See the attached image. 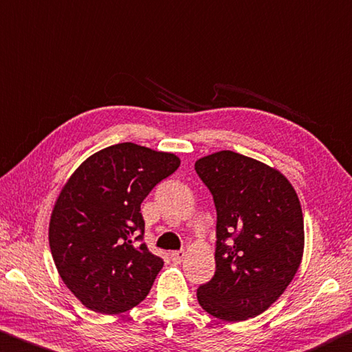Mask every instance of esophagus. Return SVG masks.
<instances>
[{
  "mask_svg": "<svg viewBox=\"0 0 352 352\" xmlns=\"http://www.w3.org/2000/svg\"><path fill=\"white\" fill-rule=\"evenodd\" d=\"M184 256H186V252L184 250H176V252H171V261L173 263H181L184 260Z\"/></svg>",
  "mask_w": 352,
  "mask_h": 352,
  "instance_id": "34e87169",
  "label": "esophagus"
}]
</instances>
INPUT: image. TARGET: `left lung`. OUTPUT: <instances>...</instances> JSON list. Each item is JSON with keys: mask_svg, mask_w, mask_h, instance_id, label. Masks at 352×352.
Segmentation results:
<instances>
[{"mask_svg": "<svg viewBox=\"0 0 352 352\" xmlns=\"http://www.w3.org/2000/svg\"><path fill=\"white\" fill-rule=\"evenodd\" d=\"M195 170L217 207V272L196 295L210 316L244 322L275 303L300 267L298 196L278 170L229 150L196 160Z\"/></svg>", "mask_w": 352, "mask_h": 352, "instance_id": "left-lung-1", "label": "left lung"}]
</instances>
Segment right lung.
Segmentation results:
<instances>
[{
    "instance_id": "add662e5",
    "label": "right lung",
    "mask_w": 352,
    "mask_h": 352,
    "mask_svg": "<svg viewBox=\"0 0 352 352\" xmlns=\"http://www.w3.org/2000/svg\"><path fill=\"white\" fill-rule=\"evenodd\" d=\"M181 160L125 142L92 154L65 184L49 223V245L67 289L91 311L120 314L150 292L162 258L142 241L140 204Z\"/></svg>"
}]
</instances>
